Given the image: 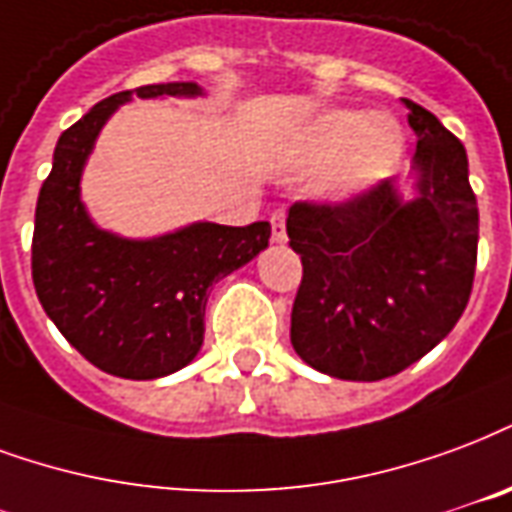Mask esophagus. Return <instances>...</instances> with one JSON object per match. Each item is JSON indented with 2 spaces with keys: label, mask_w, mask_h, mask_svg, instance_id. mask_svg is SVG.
<instances>
[{
  "label": "esophagus",
  "mask_w": 512,
  "mask_h": 512,
  "mask_svg": "<svg viewBox=\"0 0 512 512\" xmlns=\"http://www.w3.org/2000/svg\"><path fill=\"white\" fill-rule=\"evenodd\" d=\"M285 219H287L285 208H276L274 214H271V238H274L276 244H285L287 241Z\"/></svg>",
  "instance_id": "obj_1"
}]
</instances>
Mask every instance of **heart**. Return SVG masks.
Wrapping results in <instances>:
<instances>
[{
  "mask_svg": "<svg viewBox=\"0 0 512 512\" xmlns=\"http://www.w3.org/2000/svg\"><path fill=\"white\" fill-rule=\"evenodd\" d=\"M404 151V132L391 116L361 111H325L312 121L295 151L301 168H316L312 192L320 200L358 198L385 179Z\"/></svg>",
  "mask_w": 512,
  "mask_h": 512,
  "instance_id": "obj_1",
  "label": "heart"
}]
</instances>
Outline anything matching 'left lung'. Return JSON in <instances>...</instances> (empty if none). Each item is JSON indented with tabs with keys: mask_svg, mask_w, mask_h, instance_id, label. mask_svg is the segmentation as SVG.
Wrapping results in <instances>:
<instances>
[{
	"mask_svg": "<svg viewBox=\"0 0 512 512\" xmlns=\"http://www.w3.org/2000/svg\"><path fill=\"white\" fill-rule=\"evenodd\" d=\"M418 198L380 181L339 203L298 200L287 214L304 276L290 342L339 380H385L434 350L464 314L478 266V200L467 151L418 102Z\"/></svg>",
	"mask_w": 512,
	"mask_h": 512,
	"instance_id": "left-lung-1",
	"label": "left lung"
}]
</instances>
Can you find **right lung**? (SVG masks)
<instances>
[{
  "label": "right lung",
  "mask_w": 512,
  "mask_h": 512,
  "mask_svg": "<svg viewBox=\"0 0 512 512\" xmlns=\"http://www.w3.org/2000/svg\"><path fill=\"white\" fill-rule=\"evenodd\" d=\"M132 94L195 97L203 89L151 83L111 94L62 132L34 208L32 282L45 314L86 361L124 380H157L198 355L208 290L266 249L271 225L198 222L151 241L94 225L78 189L83 162L102 124Z\"/></svg>",
  "instance_id": "1"
}]
</instances>
